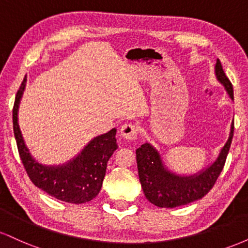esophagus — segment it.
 <instances>
[{
	"mask_svg": "<svg viewBox=\"0 0 248 248\" xmlns=\"http://www.w3.org/2000/svg\"><path fill=\"white\" fill-rule=\"evenodd\" d=\"M120 134L122 138L127 141H134L138 136V127L134 124H122Z\"/></svg>",
	"mask_w": 248,
	"mask_h": 248,
	"instance_id": "esophagus-1",
	"label": "esophagus"
}]
</instances>
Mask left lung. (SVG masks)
<instances>
[{
    "instance_id": "left-lung-1",
    "label": "left lung",
    "mask_w": 248,
    "mask_h": 248,
    "mask_svg": "<svg viewBox=\"0 0 248 248\" xmlns=\"http://www.w3.org/2000/svg\"><path fill=\"white\" fill-rule=\"evenodd\" d=\"M216 76L226 88L233 100V87L225 75L220 61L216 62ZM234 122L231 124L229 140L219 153L218 158L205 170L192 176H179L164 168L160 154L149 143L142 144L136 149L139 178L144 196L150 203L158 207L172 209L202 199L215 186L223 170L227 154L232 143Z\"/></svg>"
}]
</instances>
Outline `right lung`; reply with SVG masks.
<instances>
[{"mask_svg":"<svg viewBox=\"0 0 248 248\" xmlns=\"http://www.w3.org/2000/svg\"><path fill=\"white\" fill-rule=\"evenodd\" d=\"M25 82L27 76L17 91L13 108V124L17 149L28 176L37 187L59 201L73 204L92 201L101 190L107 162L118 149L116 129L113 128L104 135L96 136L69 163L58 167L43 166L35 161L25 147L17 121L18 105Z\"/></svg>","mask_w":248,"mask_h":248,"instance_id":"add662e5","label":"right lung"}]
</instances>
